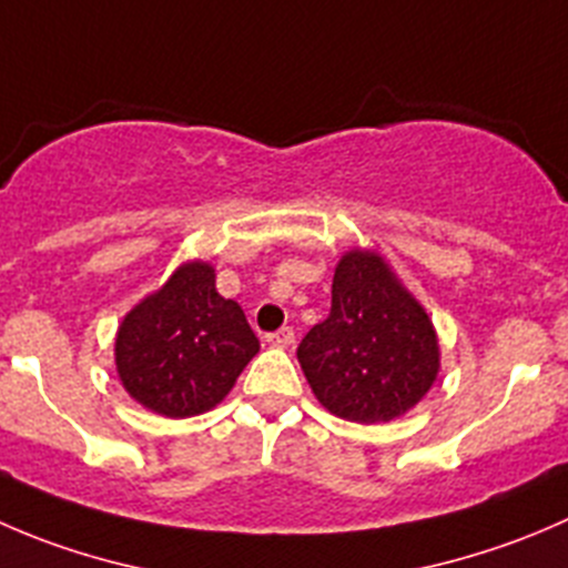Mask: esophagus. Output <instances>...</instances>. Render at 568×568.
<instances>
[{
	"instance_id": "34e87169",
	"label": "esophagus",
	"mask_w": 568,
	"mask_h": 568,
	"mask_svg": "<svg viewBox=\"0 0 568 568\" xmlns=\"http://www.w3.org/2000/svg\"><path fill=\"white\" fill-rule=\"evenodd\" d=\"M266 341L272 346H280V349H285V346L294 344V329H291V327H280L277 333H268Z\"/></svg>"
}]
</instances>
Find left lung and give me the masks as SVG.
Here are the masks:
<instances>
[{
  "mask_svg": "<svg viewBox=\"0 0 568 568\" xmlns=\"http://www.w3.org/2000/svg\"><path fill=\"white\" fill-rule=\"evenodd\" d=\"M296 357L316 399L357 424L390 422L410 410L442 366L427 311L368 250L341 257L329 316L307 329Z\"/></svg>",
  "mask_w": 568,
  "mask_h": 568,
  "instance_id": "obj_1",
  "label": "left lung"
}]
</instances>
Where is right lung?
I'll return each mask as SVG.
<instances>
[{
    "mask_svg": "<svg viewBox=\"0 0 568 568\" xmlns=\"http://www.w3.org/2000/svg\"><path fill=\"white\" fill-rule=\"evenodd\" d=\"M261 344L211 263H183L115 333V372L135 402L169 418L216 407Z\"/></svg>",
    "mask_w": 568,
    "mask_h": 568,
    "instance_id": "right-lung-1",
    "label": "right lung"
}]
</instances>
